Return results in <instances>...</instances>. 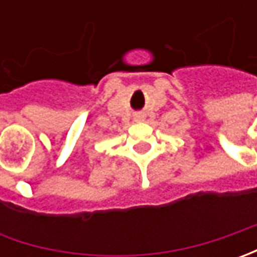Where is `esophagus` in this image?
<instances>
[{
  "mask_svg": "<svg viewBox=\"0 0 257 257\" xmlns=\"http://www.w3.org/2000/svg\"><path fill=\"white\" fill-rule=\"evenodd\" d=\"M143 120V115H139V117H136V121H142Z\"/></svg>",
  "mask_w": 257,
  "mask_h": 257,
  "instance_id": "obj_1",
  "label": "esophagus"
}]
</instances>
